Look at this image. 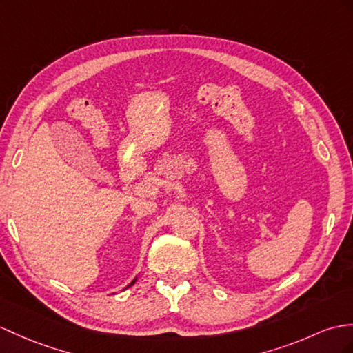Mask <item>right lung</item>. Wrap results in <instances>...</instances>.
Returning a JSON list of instances; mask_svg holds the SVG:
<instances>
[{
	"label": "right lung",
	"instance_id": "add662e5",
	"mask_svg": "<svg viewBox=\"0 0 353 353\" xmlns=\"http://www.w3.org/2000/svg\"><path fill=\"white\" fill-rule=\"evenodd\" d=\"M136 280H137V277H136V279H134V280H133V281H132V283H130V285H128V286H127V288H130V286H133V285H134V281H136ZM127 288H125V289H127Z\"/></svg>",
	"mask_w": 353,
	"mask_h": 353
}]
</instances>
